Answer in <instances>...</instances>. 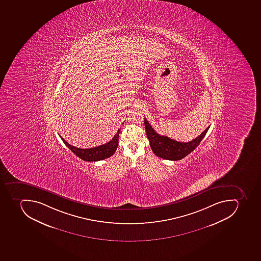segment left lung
I'll list each match as a JSON object with an SVG mask.
<instances>
[{
	"instance_id": "1",
	"label": "left lung",
	"mask_w": 261,
	"mask_h": 261,
	"mask_svg": "<svg viewBox=\"0 0 261 261\" xmlns=\"http://www.w3.org/2000/svg\"><path fill=\"white\" fill-rule=\"evenodd\" d=\"M144 123L146 137L150 142V148L153 152L157 156L169 161H179L190 154L200 144L210 127L208 126L202 134L191 142H180L168 138L166 136L157 134L150 125L147 119H145Z\"/></svg>"
}]
</instances>
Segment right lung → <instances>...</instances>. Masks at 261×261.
<instances>
[{"label":"right lung","instance_id":"add662e5","mask_svg":"<svg viewBox=\"0 0 261 261\" xmlns=\"http://www.w3.org/2000/svg\"><path fill=\"white\" fill-rule=\"evenodd\" d=\"M119 131H120V129L118 130L115 135L114 136V138L106 144L100 145V146H96V147L89 149L77 148L75 146L69 144L64 138H61V136L60 137H61L64 143L83 161H99L111 157L115 152L118 145H119Z\"/></svg>","mask_w":261,"mask_h":261}]
</instances>
